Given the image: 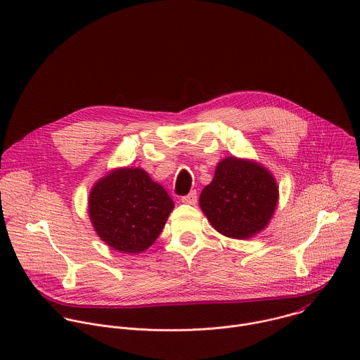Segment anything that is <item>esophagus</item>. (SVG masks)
Wrapping results in <instances>:
<instances>
[{
	"mask_svg": "<svg viewBox=\"0 0 360 360\" xmlns=\"http://www.w3.org/2000/svg\"><path fill=\"white\" fill-rule=\"evenodd\" d=\"M196 199H198V195H196L195 191H191L188 195H185V196L181 198V200H182L184 203H189V205H195V203H196Z\"/></svg>",
	"mask_w": 360,
	"mask_h": 360,
	"instance_id": "1",
	"label": "esophagus"
}]
</instances>
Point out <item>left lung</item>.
<instances>
[{"label":"left lung","mask_w":360,"mask_h":360,"mask_svg":"<svg viewBox=\"0 0 360 360\" xmlns=\"http://www.w3.org/2000/svg\"><path fill=\"white\" fill-rule=\"evenodd\" d=\"M278 186L259 164L221 161L215 176L203 188L199 205L212 226L222 235L246 239L262 231L275 212Z\"/></svg>","instance_id":"left-lung-1"}]
</instances>
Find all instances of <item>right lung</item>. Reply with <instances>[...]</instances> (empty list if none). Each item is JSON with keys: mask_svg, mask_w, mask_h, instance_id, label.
I'll list each match as a JSON object with an SVG mask.
<instances>
[{"mask_svg": "<svg viewBox=\"0 0 360 360\" xmlns=\"http://www.w3.org/2000/svg\"><path fill=\"white\" fill-rule=\"evenodd\" d=\"M174 210L167 191L139 168H122L102 178L89 193V218L111 248L138 253L157 240Z\"/></svg>", "mask_w": 360, "mask_h": 360, "instance_id": "add662e5", "label": "right lung"}]
</instances>
